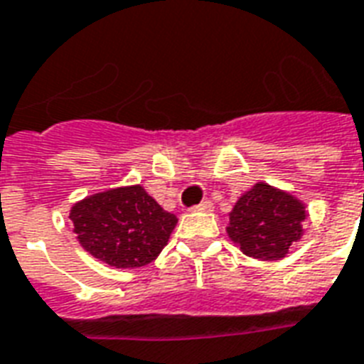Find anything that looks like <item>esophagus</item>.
<instances>
[{
  "label": "esophagus",
  "instance_id": "1",
  "mask_svg": "<svg viewBox=\"0 0 364 364\" xmlns=\"http://www.w3.org/2000/svg\"><path fill=\"white\" fill-rule=\"evenodd\" d=\"M194 211H204V213H210V211H213V204H211L210 200H205V202H202V204L194 205Z\"/></svg>",
  "mask_w": 364,
  "mask_h": 364
}]
</instances>
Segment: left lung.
<instances>
[{
  "instance_id": "1",
  "label": "left lung",
  "mask_w": 364,
  "mask_h": 364,
  "mask_svg": "<svg viewBox=\"0 0 364 364\" xmlns=\"http://www.w3.org/2000/svg\"><path fill=\"white\" fill-rule=\"evenodd\" d=\"M228 217V238L243 253L259 260H279L302 238V223L308 213L293 194L268 183H255L240 196Z\"/></svg>"
}]
</instances>
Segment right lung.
Listing matches in <instances>:
<instances>
[{
  "label": "right lung",
  "mask_w": 364,
  "mask_h": 364,
  "mask_svg": "<svg viewBox=\"0 0 364 364\" xmlns=\"http://www.w3.org/2000/svg\"><path fill=\"white\" fill-rule=\"evenodd\" d=\"M70 219L85 251L115 268L153 262L177 225L141 185L87 196L71 208Z\"/></svg>",
  "instance_id": "1"
}]
</instances>
